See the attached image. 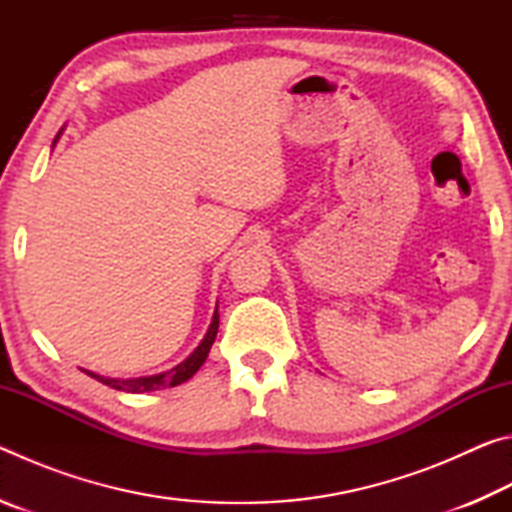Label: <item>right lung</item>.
Returning <instances> with one entry per match:
<instances>
[{
	"label": "right lung",
	"mask_w": 512,
	"mask_h": 512,
	"mask_svg": "<svg viewBox=\"0 0 512 512\" xmlns=\"http://www.w3.org/2000/svg\"><path fill=\"white\" fill-rule=\"evenodd\" d=\"M216 332H219V311H214L212 325L207 329L205 339L201 341V345L189 354V357L178 363L176 368H171L169 372H162V375H153V377H140V379H108V377H99L94 372H88L90 377H94L101 384H106L110 388H117V391H128V393H146V391H160V388H171L178 386L187 381L192 375H196V370L203 366V361L207 359V352H210L212 343L216 339Z\"/></svg>",
	"instance_id": "obj_1"
}]
</instances>
